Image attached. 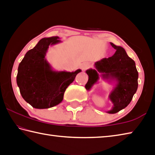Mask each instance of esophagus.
I'll return each mask as SVG.
<instances>
[{
  "label": "esophagus",
  "instance_id": "esophagus-1",
  "mask_svg": "<svg viewBox=\"0 0 155 155\" xmlns=\"http://www.w3.org/2000/svg\"><path fill=\"white\" fill-rule=\"evenodd\" d=\"M88 67H89V64H88V63H83L81 65V69L83 71H84L87 70V69L88 68Z\"/></svg>",
  "mask_w": 155,
  "mask_h": 155
}]
</instances>
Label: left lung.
<instances>
[{
  "instance_id": "obj_1",
  "label": "left lung",
  "mask_w": 155,
  "mask_h": 155,
  "mask_svg": "<svg viewBox=\"0 0 155 155\" xmlns=\"http://www.w3.org/2000/svg\"><path fill=\"white\" fill-rule=\"evenodd\" d=\"M110 43L116 49V52L112 57L95 62L94 69L89 68L86 71L88 80L85 88L90 91L98 83L100 77L108 83L113 84L114 87L108 96L113 107L107 113L114 114L127 107L130 103L138 88L139 73L135 62L128 57L124 49L112 42Z\"/></svg>"
}]
</instances>
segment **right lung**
Here are the masks:
<instances>
[{"instance_id": "right-lung-1", "label": "right lung", "mask_w": 155, "mask_h": 155, "mask_svg": "<svg viewBox=\"0 0 155 155\" xmlns=\"http://www.w3.org/2000/svg\"><path fill=\"white\" fill-rule=\"evenodd\" d=\"M58 37L43 38L28 51L18 65L16 83L24 100L38 109L53 107L63 100L67 88L81 72L54 71L46 58L49 46L61 42Z\"/></svg>"}]
</instances>
